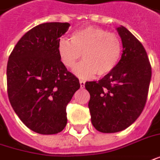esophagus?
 <instances>
[{"label":"esophagus","instance_id":"obj_1","mask_svg":"<svg viewBox=\"0 0 160 160\" xmlns=\"http://www.w3.org/2000/svg\"><path fill=\"white\" fill-rule=\"evenodd\" d=\"M80 88H84V87H85V80H80Z\"/></svg>","mask_w":160,"mask_h":160}]
</instances>
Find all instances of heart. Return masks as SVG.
I'll return each instance as SVG.
<instances>
[{
  "label": "heart",
  "instance_id": "b5f03b06",
  "mask_svg": "<svg viewBox=\"0 0 160 160\" xmlns=\"http://www.w3.org/2000/svg\"><path fill=\"white\" fill-rule=\"evenodd\" d=\"M122 45L116 33L102 28L88 26L72 34L71 41L61 38L58 52L62 64L72 68L81 57L83 61L74 68V73L81 78H88L96 72L99 76L110 73L120 61Z\"/></svg>",
  "mask_w": 160,
  "mask_h": 160
}]
</instances>
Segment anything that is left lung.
<instances>
[{
  "mask_svg": "<svg viewBox=\"0 0 160 160\" xmlns=\"http://www.w3.org/2000/svg\"><path fill=\"white\" fill-rule=\"evenodd\" d=\"M122 54L117 66L98 81H87L88 108L94 127L103 133L125 130L144 109L152 66L143 44L125 27L117 28Z\"/></svg>",
  "mask_w": 160,
  "mask_h": 160,
  "instance_id": "8db88e82",
  "label": "left lung"
}]
</instances>
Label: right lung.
Returning a JSON list of instances; mask_svg holds the SVG:
<instances>
[{"label":"right lung","mask_w":160,"mask_h":160,"mask_svg":"<svg viewBox=\"0 0 160 160\" xmlns=\"http://www.w3.org/2000/svg\"><path fill=\"white\" fill-rule=\"evenodd\" d=\"M68 22H46L17 42L7 65L8 95L13 109L29 129L57 134L67 122L66 106L80 85L58 52Z\"/></svg>","instance_id":"obj_1"}]
</instances>
